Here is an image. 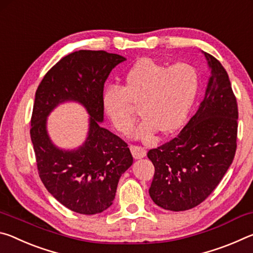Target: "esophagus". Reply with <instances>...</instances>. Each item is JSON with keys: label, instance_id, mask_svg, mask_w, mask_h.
<instances>
[{"label": "esophagus", "instance_id": "esophagus-1", "mask_svg": "<svg viewBox=\"0 0 253 253\" xmlns=\"http://www.w3.org/2000/svg\"><path fill=\"white\" fill-rule=\"evenodd\" d=\"M130 152L132 154V157H134L135 160H140V158L146 156V151H145L143 147L135 146V145H131L130 146Z\"/></svg>", "mask_w": 253, "mask_h": 253}]
</instances>
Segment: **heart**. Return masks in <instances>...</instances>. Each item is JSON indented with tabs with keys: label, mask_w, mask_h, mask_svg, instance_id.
Segmentation results:
<instances>
[{
	"label": "heart",
	"mask_w": 253,
	"mask_h": 253,
	"mask_svg": "<svg viewBox=\"0 0 253 253\" xmlns=\"http://www.w3.org/2000/svg\"><path fill=\"white\" fill-rule=\"evenodd\" d=\"M198 70L187 63L168 67L153 59H142L125 76L124 88L109 87L102 93V108L114 127L129 132L136 119V106L143 119L136 138H149L156 131L178 129L198 97Z\"/></svg>",
	"instance_id": "heart-1"
}]
</instances>
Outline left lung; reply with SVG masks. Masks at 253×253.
<instances>
[{
  "instance_id": "1",
  "label": "left lung",
  "mask_w": 253,
  "mask_h": 253,
  "mask_svg": "<svg viewBox=\"0 0 253 253\" xmlns=\"http://www.w3.org/2000/svg\"><path fill=\"white\" fill-rule=\"evenodd\" d=\"M203 54L210 78L198 111L175 138L147 153L155 168L149 195L169 211L202 203L219 185L237 149L238 105L229 76L219 60Z\"/></svg>"
}]
</instances>
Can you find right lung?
I'll list each match as a JSON object with an SVG mask.
<instances>
[{"label": "right lung", "instance_id": "right-lung-1", "mask_svg": "<svg viewBox=\"0 0 253 253\" xmlns=\"http://www.w3.org/2000/svg\"><path fill=\"white\" fill-rule=\"evenodd\" d=\"M125 60L106 51H76L55 63L37 89L30 135L39 176L58 202L77 213L91 215L108 209L119 178L132 164L128 145L100 124L105 83ZM68 101L78 102L89 115L87 138L75 150L58 148L46 129L50 111Z\"/></svg>", "mask_w": 253, "mask_h": 253}]
</instances>
